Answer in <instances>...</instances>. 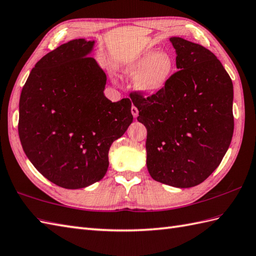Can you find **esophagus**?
Wrapping results in <instances>:
<instances>
[{"label": "esophagus", "instance_id": "34e87169", "mask_svg": "<svg viewBox=\"0 0 256 256\" xmlns=\"http://www.w3.org/2000/svg\"><path fill=\"white\" fill-rule=\"evenodd\" d=\"M130 112H132V114L134 118H138V109L136 108L135 106H132V108H130Z\"/></svg>", "mask_w": 256, "mask_h": 256}]
</instances>
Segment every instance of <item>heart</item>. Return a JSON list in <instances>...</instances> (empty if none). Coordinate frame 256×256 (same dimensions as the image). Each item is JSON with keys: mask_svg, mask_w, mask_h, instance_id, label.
I'll use <instances>...</instances> for the list:
<instances>
[{"mask_svg": "<svg viewBox=\"0 0 256 256\" xmlns=\"http://www.w3.org/2000/svg\"><path fill=\"white\" fill-rule=\"evenodd\" d=\"M174 60L167 52L147 50L123 65L122 74L133 77L138 92L155 94L168 85L174 73Z\"/></svg>", "mask_w": 256, "mask_h": 256, "instance_id": "b5f03b06", "label": "heart"}]
</instances>
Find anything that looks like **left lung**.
I'll return each instance as SVG.
<instances>
[{
	"instance_id": "left-lung-1",
	"label": "left lung",
	"mask_w": 256,
	"mask_h": 256,
	"mask_svg": "<svg viewBox=\"0 0 256 256\" xmlns=\"http://www.w3.org/2000/svg\"><path fill=\"white\" fill-rule=\"evenodd\" d=\"M178 72L158 94H130L147 128V169L176 188L205 181L227 152L234 135V85L216 56L203 46L170 38Z\"/></svg>"
}]
</instances>
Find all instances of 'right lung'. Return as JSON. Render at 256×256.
Listing matches in <instances>:
<instances>
[{
  "mask_svg": "<svg viewBox=\"0 0 256 256\" xmlns=\"http://www.w3.org/2000/svg\"><path fill=\"white\" fill-rule=\"evenodd\" d=\"M94 41L75 39L36 63L20 99L22 150L41 174L64 188L100 181L112 142L133 122L132 101L104 96L106 73L88 56Z\"/></svg>",
  "mask_w": 256,
  "mask_h": 256,
  "instance_id": "obj_1",
  "label": "right lung"
}]
</instances>
